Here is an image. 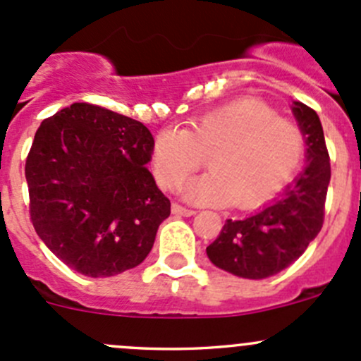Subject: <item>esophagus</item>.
Instances as JSON below:
<instances>
[{"label":"esophagus","instance_id":"esophagus-1","mask_svg":"<svg viewBox=\"0 0 361 361\" xmlns=\"http://www.w3.org/2000/svg\"><path fill=\"white\" fill-rule=\"evenodd\" d=\"M171 211H173L174 214H178V216H194L195 214L194 209H188V207H183L181 204H176V202L171 206Z\"/></svg>","mask_w":361,"mask_h":361}]
</instances>
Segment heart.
I'll return each mask as SVG.
<instances>
[{
	"label": "heart",
	"mask_w": 361,
	"mask_h": 361,
	"mask_svg": "<svg viewBox=\"0 0 361 361\" xmlns=\"http://www.w3.org/2000/svg\"><path fill=\"white\" fill-rule=\"evenodd\" d=\"M304 133L258 99H238L197 118L190 130L166 127L154 143V173L173 188L206 162L211 173L185 181V199L253 209L283 190L300 167Z\"/></svg>",
	"instance_id": "heart-1"
}]
</instances>
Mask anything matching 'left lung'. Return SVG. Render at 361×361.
I'll return each instance as SVG.
<instances>
[{
    "mask_svg": "<svg viewBox=\"0 0 361 361\" xmlns=\"http://www.w3.org/2000/svg\"><path fill=\"white\" fill-rule=\"evenodd\" d=\"M305 140V167L278 199L243 220H227L206 248L216 267L246 279H264L292 265L318 235L325 218L330 157L319 116L293 101Z\"/></svg>",
    "mask_w": 361,
    "mask_h": 361,
    "instance_id": "8db88e82",
    "label": "left lung"
}]
</instances>
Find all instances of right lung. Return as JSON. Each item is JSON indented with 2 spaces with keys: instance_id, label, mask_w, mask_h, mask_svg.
Listing matches in <instances>:
<instances>
[{
  "instance_id": "obj_1",
  "label": "right lung",
  "mask_w": 361,
  "mask_h": 361,
  "mask_svg": "<svg viewBox=\"0 0 361 361\" xmlns=\"http://www.w3.org/2000/svg\"><path fill=\"white\" fill-rule=\"evenodd\" d=\"M154 136L89 103L45 118L25 160L29 213L47 248L73 271L108 278L150 253L171 202L147 164Z\"/></svg>"
}]
</instances>
